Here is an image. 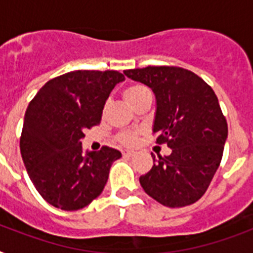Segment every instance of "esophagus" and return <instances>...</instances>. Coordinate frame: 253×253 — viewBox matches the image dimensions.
<instances>
[{
    "label": "esophagus",
    "instance_id": "esophagus-1",
    "mask_svg": "<svg viewBox=\"0 0 253 253\" xmlns=\"http://www.w3.org/2000/svg\"><path fill=\"white\" fill-rule=\"evenodd\" d=\"M134 154H135L134 151H123L122 152L123 156H126V158H131V156H132Z\"/></svg>",
    "mask_w": 253,
    "mask_h": 253
}]
</instances>
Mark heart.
<instances>
[{
  "instance_id": "obj_1",
  "label": "heart",
  "mask_w": 253,
  "mask_h": 253,
  "mask_svg": "<svg viewBox=\"0 0 253 253\" xmlns=\"http://www.w3.org/2000/svg\"><path fill=\"white\" fill-rule=\"evenodd\" d=\"M151 94L150 89L146 86V85L142 84H132L127 87L123 95H125V99L127 102L130 103L131 106H135V103L138 102L139 99H142L143 97ZM119 143H122L123 146H132L136 142V134L135 132H130V131H126V132H121V134L117 136Z\"/></svg>"
}]
</instances>
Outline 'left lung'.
<instances>
[{
	"label": "left lung",
	"mask_w": 253,
	"mask_h": 253,
	"mask_svg": "<svg viewBox=\"0 0 253 253\" xmlns=\"http://www.w3.org/2000/svg\"><path fill=\"white\" fill-rule=\"evenodd\" d=\"M125 75L152 89L156 97L154 134L172 148L154 156V167L139 177L144 192L168 208L200 200L219 167L228 128L210 85L180 67L127 69Z\"/></svg>",
	"instance_id": "left-lung-1"
}]
</instances>
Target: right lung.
I'll use <instances>...</instances> for the list:
<instances>
[{"mask_svg":"<svg viewBox=\"0 0 253 253\" xmlns=\"http://www.w3.org/2000/svg\"><path fill=\"white\" fill-rule=\"evenodd\" d=\"M118 71H73L45 83L25 113L21 155L43 198L55 208L80 210L102 193L121 152L103 146L85 152L84 131L101 122Z\"/></svg>","mask_w":253,"mask_h":253,"instance_id":"add662e5","label":"right lung"}]
</instances>
